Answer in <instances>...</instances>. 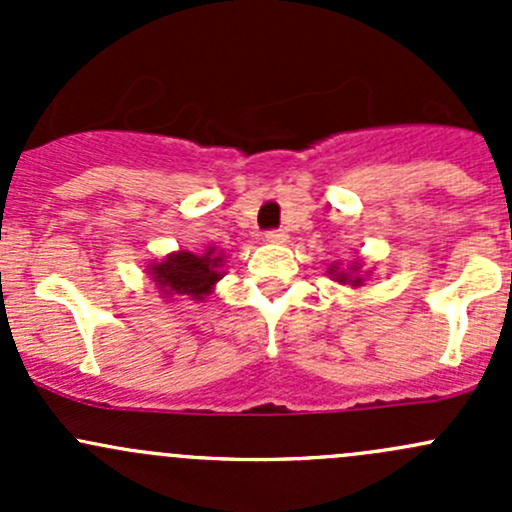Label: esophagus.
I'll use <instances>...</instances> for the list:
<instances>
[{
	"instance_id": "esophagus-1",
	"label": "esophagus",
	"mask_w": 512,
	"mask_h": 512,
	"mask_svg": "<svg viewBox=\"0 0 512 512\" xmlns=\"http://www.w3.org/2000/svg\"><path fill=\"white\" fill-rule=\"evenodd\" d=\"M265 240H267V242H275V245H282V242H287V232H282V230H267V232H265Z\"/></svg>"
}]
</instances>
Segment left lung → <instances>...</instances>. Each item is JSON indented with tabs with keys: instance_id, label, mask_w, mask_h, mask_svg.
I'll return each mask as SVG.
<instances>
[{
	"instance_id": "left-lung-1",
	"label": "left lung",
	"mask_w": 512,
	"mask_h": 512,
	"mask_svg": "<svg viewBox=\"0 0 512 512\" xmlns=\"http://www.w3.org/2000/svg\"><path fill=\"white\" fill-rule=\"evenodd\" d=\"M359 270H361V265L356 262V265L349 267V272H337V267H332V270H329V275H332L337 282H342V285L361 287V282H364V280L359 277Z\"/></svg>"
}]
</instances>
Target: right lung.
Segmentation results:
<instances>
[{
    "label": "right lung",
    "instance_id": "right-lung-1",
    "mask_svg": "<svg viewBox=\"0 0 512 512\" xmlns=\"http://www.w3.org/2000/svg\"><path fill=\"white\" fill-rule=\"evenodd\" d=\"M223 252L208 247L203 255L195 252H170L165 260L153 262L148 275L165 297H190L203 302L213 292L215 282L223 277Z\"/></svg>",
    "mask_w": 512,
    "mask_h": 512
}]
</instances>
